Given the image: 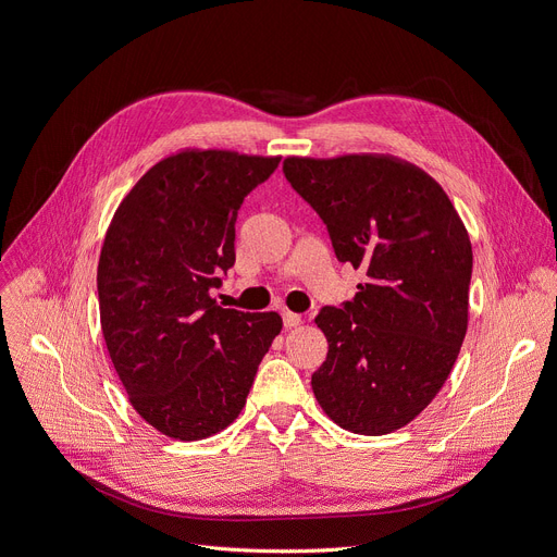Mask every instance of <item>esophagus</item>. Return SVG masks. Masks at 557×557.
Wrapping results in <instances>:
<instances>
[{"label":"esophagus","instance_id":"34e87169","mask_svg":"<svg viewBox=\"0 0 557 557\" xmlns=\"http://www.w3.org/2000/svg\"><path fill=\"white\" fill-rule=\"evenodd\" d=\"M299 324H301V314L289 312V310L283 312V326H285V329H295V326H299Z\"/></svg>","mask_w":557,"mask_h":557}]
</instances>
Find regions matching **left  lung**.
I'll list each match as a JSON object with an SVG mask.
<instances>
[{
    "label": "left lung",
    "instance_id": "8db88e82",
    "mask_svg": "<svg viewBox=\"0 0 557 557\" xmlns=\"http://www.w3.org/2000/svg\"><path fill=\"white\" fill-rule=\"evenodd\" d=\"M283 174L362 268L354 301L317 314L329 339L312 374L322 410L358 435L404 429L451 374L469 322L471 243L442 185L389 153L287 156Z\"/></svg>",
    "mask_w": 557,
    "mask_h": 557
}]
</instances>
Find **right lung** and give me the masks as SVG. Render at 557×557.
<instances>
[{
  "instance_id": "right-lung-1",
  "label": "right lung",
  "mask_w": 557,
  "mask_h": 557,
  "mask_svg": "<svg viewBox=\"0 0 557 557\" xmlns=\"http://www.w3.org/2000/svg\"><path fill=\"white\" fill-rule=\"evenodd\" d=\"M278 161L226 149L170 153L106 231L97 264L106 349L131 406L168 437L197 442L233 423L283 329L276 312L210 297L235 262L240 203Z\"/></svg>"
}]
</instances>
